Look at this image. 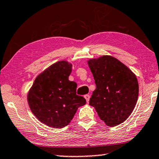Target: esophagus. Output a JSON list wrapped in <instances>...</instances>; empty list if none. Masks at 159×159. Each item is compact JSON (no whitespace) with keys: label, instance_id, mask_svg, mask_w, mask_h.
<instances>
[{"label":"esophagus","instance_id":"34e87169","mask_svg":"<svg viewBox=\"0 0 159 159\" xmlns=\"http://www.w3.org/2000/svg\"><path fill=\"white\" fill-rule=\"evenodd\" d=\"M84 97L85 98V100H86L87 102H89V100H90V95H85Z\"/></svg>","mask_w":159,"mask_h":159}]
</instances>
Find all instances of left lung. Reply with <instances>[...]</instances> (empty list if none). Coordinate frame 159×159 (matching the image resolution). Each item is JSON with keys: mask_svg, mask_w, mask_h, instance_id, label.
Here are the masks:
<instances>
[{"mask_svg": "<svg viewBox=\"0 0 159 159\" xmlns=\"http://www.w3.org/2000/svg\"><path fill=\"white\" fill-rule=\"evenodd\" d=\"M88 64L96 85L89 105L95 107L100 120L107 126L115 127L125 122L137 102L139 84L136 75L109 55L89 59Z\"/></svg>", "mask_w": 159, "mask_h": 159, "instance_id": "1", "label": "left lung"}]
</instances>
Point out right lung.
Listing matches in <instances>:
<instances>
[{
  "mask_svg": "<svg viewBox=\"0 0 159 159\" xmlns=\"http://www.w3.org/2000/svg\"><path fill=\"white\" fill-rule=\"evenodd\" d=\"M71 70L72 64L66 61L54 63L37 75L27 93L32 112L49 127H66L78 108L86 103L76 95V83L69 80Z\"/></svg>",
  "mask_w": 159,
  "mask_h": 159,
  "instance_id": "obj_1",
  "label": "right lung"
}]
</instances>
